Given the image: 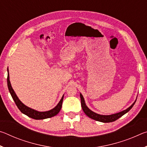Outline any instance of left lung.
<instances>
[{
	"mask_svg": "<svg viewBox=\"0 0 147 147\" xmlns=\"http://www.w3.org/2000/svg\"><path fill=\"white\" fill-rule=\"evenodd\" d=\"M80 98H81L82 108L84 112L86 114V115H88L89 117H90L91 119H94V120L102 122V123H110V122H113L116 120H117L119 118H120L121 117H122L123 115H124V114L127 113L128 111H130L136 102V100L132 104H131V106L129 107L128 108L125 109V110L121 111V112H119L115 114H112V115H99V114L94 113L93 111L90 110V109H89L86 105L85 101H84L82 94L80 93Z\"/></svg>",
	"mask_w": 147,
	"mask_h": 147,
	"instance_id": "1",
	"label": "left lung"
}]
</instances>
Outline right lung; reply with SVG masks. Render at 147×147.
<instances>
[{
	"label": "right lung",
	"instance_id": "obj_1",
	"mask_svg": "<svg viewBox=\"0 0 147 147\" xmlns=\"http://www.w3.org/2000/svg\"><path fill=\"white\" fill-rule=\"evenodd\" d=\"M7 82H8V87L9 93H10L12 98H13L15 103H16V106H17V108H19V110L21 111L22 113H24V115H26L28 117H29L32 118L34 119H36V120L51 118V117H52L56 115L59 112V111H60L61 106H62V102H63V96H62V98H61L60 101L59 102L58 105H57L55 108L52 109L51 110H50V111H44V112H39V111L34 110V109L30 108H28V107H27L26 106L24 105V104L21 102V100L19 99V98L17 97V96L16 95V93L14 92L13 89V88H12V87L11 86L10 81H9V73H8Z\"/></svg>",
	"mask_w": 147,
	"mask_h": 147
}]
</instances>
